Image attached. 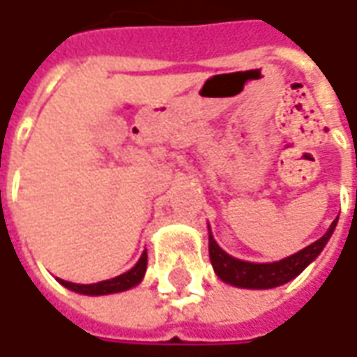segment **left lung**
<instances>
[{
  "instance_id": "left-lung-1",
  "label": "left lung",
  "mask_w": 357,
  "mask_h": 357,
  "mask_svg": "<svg viewBox=\"0 0 357 357\" xmlns=\"http://www.w3.org/2000/svg\"><path fill=\"white\" fill-rule=\"evenodd\" d=\"M336 222L337 218L332 222L330 230L324 234L322 238L312 242L304 250L292 254V256L284 258L280 262H270V264H254V262H244V260L228 256L214 242L213 234H211L208 236V254H211L214 272L218 274L220 280L232 284V286H238V288H254V290L276 288V286L296 278L318 254L322 252L326 242L330 240L334 228H336Z\"/></svg>"
}]
</instances>
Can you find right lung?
Masks as SVG:
<instances>
[{
  "instance_id": "right-lung-1",
  "label": "right lung",
  "mask_w": 357,
  "mask_h": 357,
  "mask_svg": "<svg viewBox=\"0 0 357 357\" xmlns=\"http://www.w3.org/2000/svg\"><path fill=\"white\" fill-rule=\"evenodd\" d=\"M144 270H146V252L139 258V262L130 268L129 272L121 274L117 278H111V280L97 282V284H73V282L59 280L69 290L79 292V294L87 296H103V294H113V292H123V290H129L132 286H137L139 282L143 280Z\"/></svg>"
}]
</instances>
